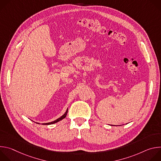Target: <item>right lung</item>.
<instances>
[{
    "label": "right lung",
    "mask_w": 161,
    "mask_h": 161,
    "mask_svg": "<svg viewBox=\"0 0 161 161\" xmlns=\"http://www.w3.org/2000/svg\"><path fill=\"white\" fill-rule=\"evenodd\" d=\"M67 111H68V109H67L66 112L63 114V115H62L61 117H60L59 119H57L56 120H55V121H53V122H52L47 123V124H42V125H50V124H55V123H57V122L60 121L61 120H62V119H64V118H65V117H66V115H67ZM37 124H38V123H37Z\"/></svg>",
    "instance_id": "right-lung-1"
}]
</instances>
